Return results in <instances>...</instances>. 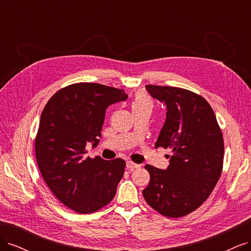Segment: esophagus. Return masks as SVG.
Segmentation results:
<instances>
[{
  "label": "esophagus",
  "instance_id": "1",
  "mask_svg": "<svg viewBox=\"0 0 251 251\" xmlns=\"http://www.w3.org/2000/svg\"><path fill=\"white\" fill-rule=\"evenodd\" d=\"M126 168L130 170V171H134L135 169H138L139 168V164L134 163L133 161H127L126 162Z\"/></svg>",
  "mask_w": 251,
  "mask_h": 251
}]
</instances>
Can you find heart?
Listing matches in <instances>:
<instances>
[{
    "mask_svg": "<svg viewBox=\"0 0 251 251\" xmlns=\"http://www.w3.org/2000/svg\"><path fill=\"white\" fill-rule=\"evenodd\" d=\"M153 108V100H151L150 96L144 93H137L135 95L132 101V109H139V108Z\"/></svg>",
    "mask_w": 251,
    "mask_h": 251,
    "instance_id": "1",
    "label": "heart"
}]
</instances>
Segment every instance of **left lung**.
<instances>
[{
	"label": "left lung",
	"mask_w": 251,
	"mask_h": 251,
	"mask_svg": "<svg viewBox=\"0 0 251 251\" xmlns=\"http://www.w3.org/2000/svg\"><path fill=\"white\" fill-rule=\"evenodd\" d=\"M146 88L168 110L155 147L171 149L173 155L164 171L146 165L151 179L142 194L162 216L184 217L201 206L221 176L222 131L214 110L201 95L178 87Z\"/></svg>",
	"instance_id": "obj_1"
}]
</instances>
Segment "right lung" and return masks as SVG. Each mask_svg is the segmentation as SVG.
Returning <instances> with one entry per match:
<instances>
[{
  "label": "right lung",
  "mask_w": 251,
  "mask_h": 251,
  "mask_svg": "<svg viewBox=\"0 0 251 251\" xmlns=\"http://www.w3.org/2000/svg\"><path fill=\"white\" fill-rule=\"evenodd\" d=\"M123 89L78 82L58 90L42 112L34 149L42 177L65 206L91 214L108 205L125 173L126 161L85 157L96 147L105 110L126 100Z\"/></svg>",
  "instance_id": "1"
}]
</instances>
